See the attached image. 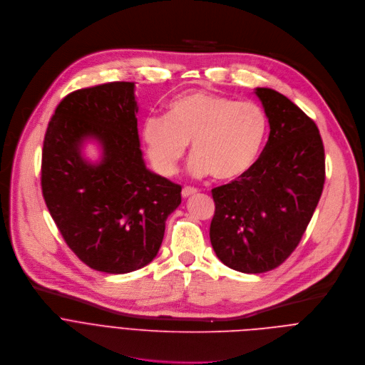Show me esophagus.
<instances>
[{"label": "esophagus", "instance_id": "34e87169", "mask_svg": "<svg viewBox=\"0 0 365 365\" xmlns=\"http://www.w3.org/2000/svg\"><path fill=\"white\" fill-rule=\"evenodd\" d=\"M197 192H198V190H197V188H194V187H184V188H182V191H181V194H182V197H184V198L191 197V195H194V194H197Z\"/></svg>", "mask_w": 365, "mask_h": 365}]
</instances>
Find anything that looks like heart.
Returning <instances> with one entry per match:
<instances>
[{
	"label": "heart",
	"mask_w": 365,
	"mask_h": 365,
	"mask_svg": "<svg viewBox=\"0 0 365 365\" xmlns=\"http://www.w3.org/2000/svg\"><path fill=\"white\" fill-rule=\"evenodd\" d=\"M267 116L255 102L204 91L171 99L165 115H147L142 139L154 168L170 177L191 142L190 173L235 180L250 170L267 135Z\"/></svg>",
	"instance_id": "heart-1"
}]
</instances>
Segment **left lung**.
Wrapping results in <instances>:
<instances>
[{
  "instance_id": "obj_1",
  "label": "left lung",
  "mask_w": 365,
  "mask_h": 365,
  "mask_svg": "<svg viewBox=\"0 0 365 365\" xmlns=\"http://www.w3.org/2000/svg\"><path fill=\"white\" fill-rule=\"evenodd\" d=\"M270 133L247 173L211 190V246L226 266L264 273L299 245L325 182L324 143L315 122L282 93L257 88Z\"/></svg>"
}]
</instances>
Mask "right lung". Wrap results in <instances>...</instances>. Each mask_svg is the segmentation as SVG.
I'll return each mask as SVG.
<instances>
[{"instance_id": "right-lung-1", "label": "right lung", "mask_w": 365, "mask_h": 365, "mask_svg": "<svg viewBox=\"0 0 365 365\" xmlns=\"http://www.w3.org/2000/svg\"><path fill=\"white\" fill-rule=\"evenodd\" d=\"M133 91V82H110L68 93L41 154L43 197L64 242L89 267L115 274L153 262L181 204V185L145 167ZM89 137L103 147L98 165L81 157Z\"/></svg>"}]
</instances>
